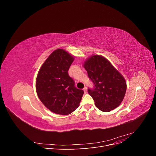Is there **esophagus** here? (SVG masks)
<instances>
[{"label": "esophagus", "mask_w": 156, "mask_h": 156, "mask_svg": "<svg viewBox=\"0 0 156 156\" xmlns=\"http://www.w3.org/2000/svg\"><path fill=\"white\" fill-rule=\"evenodd\" d=\"M83 90H84V93H87V87H84V88H83Z\"/></svg>", "instance_id": "obj_1"}]
</instances>
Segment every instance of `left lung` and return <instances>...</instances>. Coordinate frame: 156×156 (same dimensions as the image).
I'll list each match as a JSON object with an SVG mask.
<instances>
[{"label":"left lung","instance_id":"obj_1","mask_svg":"<svg viewBox=\"0 0 156 156\" xmlns=\"http://www.w3.org/2000/svg\"><path fill=\"white\" fill-rule=\"evenodd\" d=\"M88 76L94 83L88 92L93 98L97 108L109 112L120 105L126 92L124 77L103 56L93 55L83 65Z\"/></svg>","mask_w":156,"mask_h":156}]
</instances>
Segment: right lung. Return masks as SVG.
Returning a JSON list of instances; mask_svg holds the SVG:
<instances>
[{
	"instance_id": "1",
	"label": "right lung",
	"mask_w": 156,
	"mask_h": 156,
	"mask_svg": "<svg viewBox=\"0 0 156 156\" xmlns=\"http://www.w3.org/2000/svg\"><path fill=\"white\" fill-rule=\"evenodd\" d=\"M73 56L64 49L54 51L37 75L36 89L42 103L56 114L67 115L79 107L84 94L68 74Z\"/></svg>"
}]
</instances>
